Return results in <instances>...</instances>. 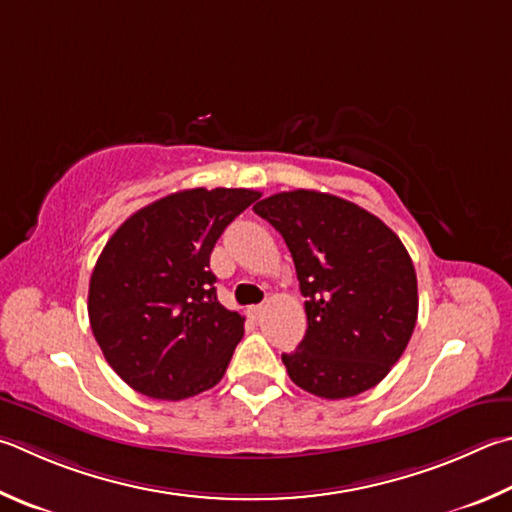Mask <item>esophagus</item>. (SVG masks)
<instances>
[{
	"instance_id": "esophagus-1",
	"label": "esophagus",
	"mask_w": 512,
	"mask_h": 512,
	"mask_svg": "<svg viewBox=\"0 0 512 512\" xmlns=\"http://www.w3.org/2000/svg\"><path fill=\"white\" fill-rule=\"evenodd\" d=\"M264 311H266V306H264V304H255V306H250V309H248L250 318H253V320H259V318H262Z\"/></svg>"
}]
</instances>
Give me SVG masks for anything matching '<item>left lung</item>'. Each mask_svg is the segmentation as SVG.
<instances>
[{"label":"left lung","instance_id":"8db88e82","mask_svg":"<svg viewBox=\"0 0 512 512\" xmlns=\"http://www.w3.org/2000/svg\"><path fill=\"white\" fill-rule=\"evenodd\" d=\"M253 210L284 237L306 297V336L282 353L288 376L329 401L376 387L416 327V271L403 241L327 192H280Z\"/></svg>","mask_w":512,"mask_h":512}]
</instances>
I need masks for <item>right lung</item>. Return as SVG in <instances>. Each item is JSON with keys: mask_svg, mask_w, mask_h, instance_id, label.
Wrapping results in <instances>:
<instances>
[{"mask_svg": "<svg viewBox=\"0 0 512 512\" xmlns=\"http://www.w3.org/2000/svg\"><path fill=\"white\" fill-rule=\"evenodd\" d=\"M259 192L181 190L134 212L102 248L89 322L111 369L159 401H183L224 378L244 318L217 300L210 253Z\"/></svg>", "mask_w": 512, "mask_h": 512, "instance_id": "right-lung-1", "label": "right lung"}]
</instances>
